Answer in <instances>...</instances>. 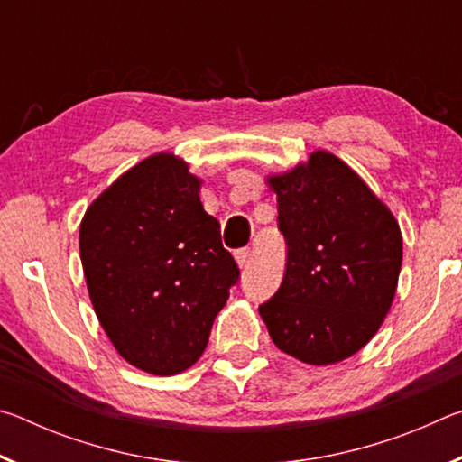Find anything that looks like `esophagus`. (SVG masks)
Listing matches in <instances>:
<instances>
[{
    "mask_svg": "<svg viewBox=\"0 0 462 462\" xmlns=\"http://www.w3.org/2000/svg\"><path fill=\"white\" fill-rule=\"evenodd\" d=\"M250 248H240V250H236V253H234V259H236V263H238V267H248V263H250Z\"/></svg>",
    "mask_w": 462,
    "mask_h": 462,
    "instance_id": "esophagus-1",
    "label": "esophagus"
}]
</instances>
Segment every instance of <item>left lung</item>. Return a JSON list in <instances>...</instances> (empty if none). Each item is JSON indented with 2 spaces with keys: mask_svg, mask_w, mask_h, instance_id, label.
Masks as SVG:
<instances>
[{
  "mask_svg": "<svg viewBox=\"0 0 462 462\" xmlns=\"http://www.w3.org/2000/svg\"><path fill=\"white\" fill-rule=\"evenodd\" d=\"M285 236V275L259 306L275 346L308 365L358 353L385 319L402 269L393 214L326 151L267 179Z\"/></svg>",
  "mask_w": 462,
  "mask_h": 462,
  "instance_id": "1",
  "label": "left lung"
}]
</instances>
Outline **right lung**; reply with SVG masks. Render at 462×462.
<instances>
[{
	"instance_id": "1",
	"label": "right lung",
	"mask_w": 462,
	"mask_h": 462,
	"mask_svg": "<svg viewBox=\"0 0 462 462\" xmlns=\"http://www.w3.org/2000/svg\"><path fill=\"white\" fill-rule=\"evenodd\" d=\"M199 185L181 159L152 154L91 203L79 230L101 328L130 365L159 377L198 363L240 279Z\"/></svg>"
}]
</instances>
